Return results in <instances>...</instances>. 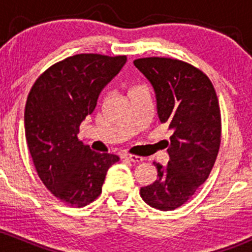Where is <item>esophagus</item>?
I'll use <instances>...</instances> for the list:
<instances>
[{
	"label": "esophagus",
	"mask_w": 252,
	"mask_h": 252,
	"mask_svg": "<svg viewBox=\"0 0 252 252\" xmlns=\"http://www.w3.org/2000/svg\"><path fill=\"white\" fill-rule=\"evenodd\" d=\"M123 158H126V159H129V161H131V162H135V163H139V162H142L144 161V158H142V157H140V156H136V155H130V154H124L123 156Z\"/></svg>",
	"instance_id": "esophagus-1"
}]
</instances>
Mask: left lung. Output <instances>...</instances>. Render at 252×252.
<instances>
[{"mask_svg": "<svg viewBox=\"0 0 252 252\" xmlns=\"http://www.w3.org/2000/svg\"><path fill=\"white\" fill-rule=\"evenodd\" d=\"M156 94L161 123L173 129L167 141L169 161L157 162V179L140 189L147 205L172 211L184 205L204 184L220 145V110L207 75L175 58L146 57L134 61Z\"/></svg>", "mask_w": 252, "mask_h": 252, "instance_id": "8db88e82", "label": "left lung"}]
</instances>
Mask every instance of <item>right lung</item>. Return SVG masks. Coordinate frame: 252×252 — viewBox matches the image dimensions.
I'll return each mask as SVG.
<instances>
[{
	"mask_svg": "<svg viewBox=\"0 0 252 252\" xmlns=\"http://www.w3.org/2000/svg\"><path fill=\"white\" fill-rule=\"evenodd\" d=\"M126 62V56H72L45 70L28 95L25 139L35 169L64 204L83 207L97 199L108 168L119 161L116 155L93 151L77 135Z\"/></svg>",
	"mask_w": 252,
	"mask_h": 252,
	"instance_id": "right-lung-1",
	"label": "right lung"
}]
</instances>
